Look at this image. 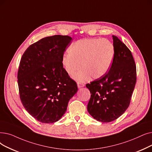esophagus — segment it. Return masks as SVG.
<instances>
[{
	"label": "esophagus",
	"mask_w": 152,
	"mask_h": 152,
	"mask_svg": "<svg viewBox=\"0 0 152 152\" xmlns=\"http://www.w3.org/2000/svg\"><path fill=\"white\" fill-rule=\"evenodd\" d=\"M77 84L78 88H83V87L84 86V83H80V82H78L77 83Z\"/></svg>",
	"instance_id": "obj_1"
}]
</instances>
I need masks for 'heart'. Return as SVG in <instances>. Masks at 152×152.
<instances>
[{
	"label": "heart",
	"instance_id": "b5f03b06",
	"mask_svg": "<svg viewBox=\"0 0 152 152\" xmlns=\"http://www.w3.org/2000/svg\"><path fill=\"white\" fill-rule=\"evenodd\" d=\"M68 53L62 57V64L69 75H74L77 81H84L91 76L98 79L110 69L115 57L113 43L107 39L91 38L79 39L72 43Z\"/></svg>",
	"mask_w": 152,
	"mask_h": 152
}]
</instances>
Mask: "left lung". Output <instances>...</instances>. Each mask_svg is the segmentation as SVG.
Instances as JSON below:
<instances>
[{
  "mask_svg": "<svg viewBox=\"0 0 152 152\" xmlns=\"http://www.w3.org/2000/svg\"><path fill=\"white\" fill-rule=\"evenodd\" d=\"M115 53L109 71L86 86L91 92L88 104L90 115L97 121L110 122L127 109L137 81L136 65L130 50L113 35Z\"/></svg>",
  "mask_w": 152,
  "mask_h": 152,
  "instance_id": "1",
  "label": "left lung"
}]
</instances>
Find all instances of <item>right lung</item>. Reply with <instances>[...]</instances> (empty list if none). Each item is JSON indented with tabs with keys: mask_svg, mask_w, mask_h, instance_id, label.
Listing matches in <instances>:
<instances>
[{
	"mask_svg": "<svg viewBox=\"0 0 152 152\" xmlns=\"http://www.w3.org/2000/svg\"><path fill=\"white\" fill-rule=\"evenodd\" d=\"M71 39L59 35L43 38L30 45L20 60L17 73L20 98L25 110L39 122L60 120L77 91L76 83L62 64Z\"/></svg>",
	"mask_w": 152,
	"mask_h": 152,
	"instance_id": "obj_1",
	"label": "right lung"
}]
</instances>
